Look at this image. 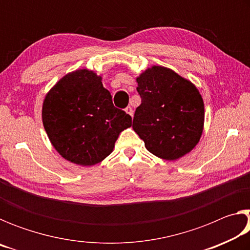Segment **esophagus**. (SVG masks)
<instances>
[{"label": "esophagus", "instance_id": "34e87169", "mask_svg": "<svg viewBox=\"0 0 250 250\" xmlns=\"http://www.w3.org/2000/svg\"><path fill=\"white\" fill-rule=\"evenodd\" d=\"M125 110V112L128 113V115H130L131 117H133V109L131 108L130 105H128V107H126Z\"/></svg>", "mask_w": 250, "mask_h": 250}]
</instances>
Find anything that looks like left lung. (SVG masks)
I'll return each mask as SVG.
<instances>
[{
	"instance_id": "obj_1",
	"label": "left lung",
	"mask_w": 250,
	"mask_h": 250,
	"mask_svg": "<svg viewBox=\"0 0 250 250\" xmlns=\"http://www.w3.org/2000/svg\"><path fill=\"white\" fill-rule=\"evenodd\" d=\"M141 104L132 128L146 150L175 161L191 152L204 129V101L191 80L167 67L152 66L135 78Z\"/></svg>"
}]
</instances>
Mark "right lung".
I'll use <instances>...</instances> for the list:
<instances>
[{
    "label": "right lung",
    "instance_id": "obj_1",
    "mask_svg": "<svg viewBox=\"0 0 250 250\" xmlns=\"http://www.w3.org/2000/svg\"><path fill=\"white\" fill-rule=\"evenodd\" d=\"M103 77L83 68L66 74L46 94L42 120L52 146L82 167L101 162L113 151L132 118L117 109Z\"/></svg>",
    "mask_w": 250,
    "mask_h": 250
}]
</instances>
